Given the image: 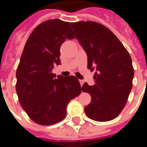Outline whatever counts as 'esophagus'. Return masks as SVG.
Segmentation results:
<instances>
[{
	"label": "esophagus",
	"mask_w": 147,
	"mask_h": 147,
	"mask_svg": "<svg viewBox=\"0 0 147 147\" xmlns=\"http://www.w3.org/2000/svg\"><path fill=\"white\" fill-rule=\"evenodd\" d=\"M79 82H80L81 86H82L83 84H84V81H83V80H79Z\"/></svg>",
	"instance_id": "34e87169"
}]
</instances>
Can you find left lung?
<instances>
[{
	"mask_svg": "<svg viewBox=\"0 0 147 147\" xmlns=\"http://www.w3.org/2000/svg\"><path fill=\"white\" fill-rule=\"evenodd\" d=\"M71 26L87 53L88 69H96L95 84L90 86L85 82L82 88L92 97L85 114L94 121H111L125 107L132 89L134 71L131 57L118 38L102 24L79 21Z\"/></svg>",
	"mask_w": 147,
	"mask_h": 147,
	"instance_id": "left-lung-1",
	"label": "left lung"
}]
</instances>
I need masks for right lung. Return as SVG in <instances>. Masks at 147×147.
Returning <instances> with one entry per match:
<instances>
[{
  "label": "right lung",
  "instance_id": "obj_1",
  "mask_svg": "<svg viewBox=\"0 0 147 147\" xmlns=\"http://www.w3.org/2000/svg\"><path fill=\"white\" fill-rule=\"evenodd\" d=\"M74 38L69 22L53 19L39 24L25 44L16 72V91L23 109L40 125L62 121L69 101L82 92L76 77L55 78L52 73L60 64L61 45Z\"/></svg>",
  "mask_w": 147,
  "mask_h": 147
}]
</instances>
